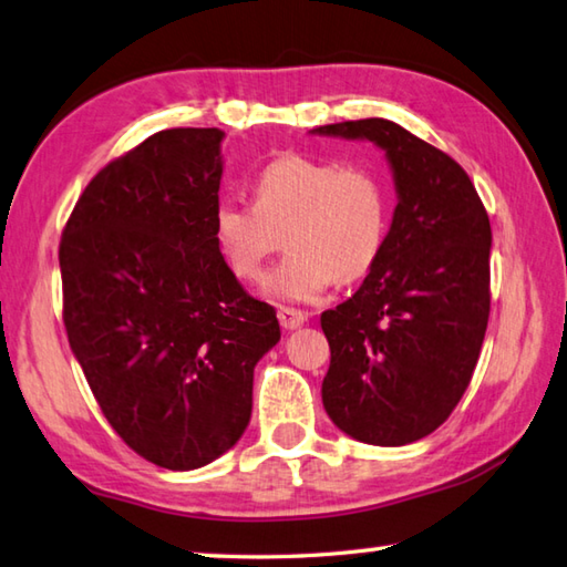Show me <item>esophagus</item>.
I'll return each instance as SVG.
<instances>
[{
	"label": "esophagus",
	"mask_w": 567,
	"mask_h": 567,
	"mask_svg": "<svg viewBox=\"0 0 567 567\" xmlns=\"http://www.w3.org/2000/svg\"><path fill=\"white\" fill-rule=\"evenodd\" d=\"M306 320H308V316L301 313V311H296V308H281V311H279V323H281V328H286V330L301 328V326L306 323Z\"/></svg>",
	"instance_id": "1"
}]
</instances>
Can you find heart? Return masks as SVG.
<instances>
[{"label":"heart","mask_w":567,"mask_h":567,"mask_svg":"<svg viewBox=\"0 0 567 567\" xmlns=\"http://www.w3.org/2000/svg\"><path fill=\"white\" fill-rule=\"evenodd\" d=\"M390 195L378 169L281 155L254 179V202L221 199L212 234L239 279H259L286 231L288 256L266 279L276 301L308 303L338 281H355L380 259Z\"/></svg>","instance_id":"1"}]
</instances>
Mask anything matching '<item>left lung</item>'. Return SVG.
Listing matches in <instances>:
<instances>
[{
  "mask_svg": "<svg viewBox=\"0 0 567 567\" xmlns=\"http://www.w3.org/2000/svg\"><path fill=\"white\" fill-rule=\"evenodd\" d=\"M311 135L378 145L398 195L380 259L320 316L323 408L352 440L412 444L452 414L474 375L491 303L488 215L464 169L398 123L365 117Z\"/></svg>",
  "mask_w": 567,
  "mask_h": 567,
  "instance_id": "1",
  "label": "left lung"
}]
</instances>
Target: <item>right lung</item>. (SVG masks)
I'll return each instance as SVG.
<instances>
[{
  "label": "right lung",
  "instance_id": "1",
  "mask_svg": "<svg viewBox=\"0 0 567 567\" xmlns=\"http://www.w3.org/2000/svg\"><path fill=\"white\" fill-rule=\"evenodd\" d=\"M224 133L173 127L95 175L63 229V323L105 420L189 472L241 440L254 368L281 340L212 234Z\"/></svg>",
  "mask_w": 567,
  "mask_h": 567
}]
</instances>
